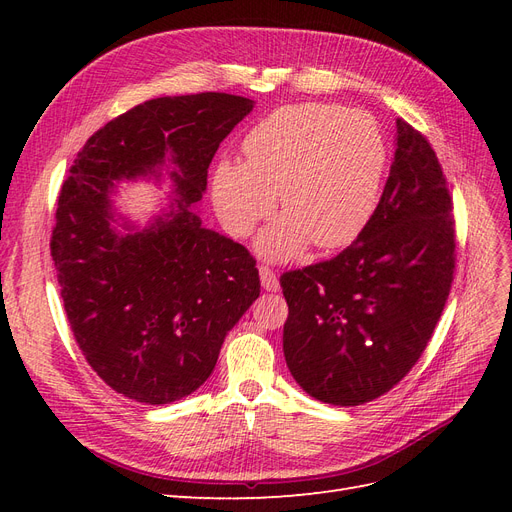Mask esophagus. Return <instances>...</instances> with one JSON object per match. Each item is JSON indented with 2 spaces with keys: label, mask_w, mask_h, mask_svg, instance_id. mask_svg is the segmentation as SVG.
<instances>
[{
  "label": "esophagus",
  "mask_w": 512,
  "mask_h": 512,
  "mask_svg": "<svg viewBox=\"0 0 512 512\" xmlns=\"http://www.w3.org/2000/svg\"><path fill=\"white\" fill-rule=\"evenodd\" d=\"M260 271V284L267 292H277L280 290V280H277V275L269 269V267H258Z\"/></svg>",
  "instance_id": "esophagus-1"
}]
</instances>
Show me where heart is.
Listing matches in <instances>:
<instances>
[{"label":"heart","mask_w":512,"mask_h":512,"mask_svg":"<svg viewBox=\"0 0 512 512\" xmlns=\"http://www.w3.org/2000/svg\"><path fill=\"white\" fill-rule=\"evenodd\" d=\"M245 162L220 160L213 205L235 237L252 235L275 207L286 211L262 230L260 256L290 260L309 243L339 250L361 235L380 203L386 143L376 119L329 102L282 106L243 141Z\"/></svg>","instance_id":"b5f03b06"}]
</instances>
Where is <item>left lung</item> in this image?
Listing matches in <instances>:
<instances>
[{
  "instance_id": "8db88e82",
  "label": "left lung",
  "mask_w": 512,
  "mask_h": 512,
  "mask_svg": "<svg viewBox=\"0 0 512 512\" xmlns=\"http://www.w3.org/2000/svg\"><path fill=\"white\" fill-rule=\"evenodd\" d=\"M395 123L374 218L335 258L280 280L286 365L307 395L331 406L391 391L421 359L451 292L455 222L442 166L421 132Z\"/></svg>"
}]
</instances>
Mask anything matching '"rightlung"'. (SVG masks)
Segmentation results:
<instances>
[{
    "mask_svg": "<svg viewBox=\"0 0 512 512\" xmlns=\"http://www.w3.org/2000/svg\"><path fill=\"white\" fill-rule=\"evenodd\" d=\"M252 108L215 91L147 100L91 136L61 185V299L87 363L123 397L162 406L194 393L258 299L256 260L194 211L215 151ZM134 180L171 185L169 209L145 227L112 200Z\"/></svg>",
    "mask_w": 512,
    "mask_h": 512,
    "instance_id": "add662e5",
    "label": "right lung"
}]
</instances>
